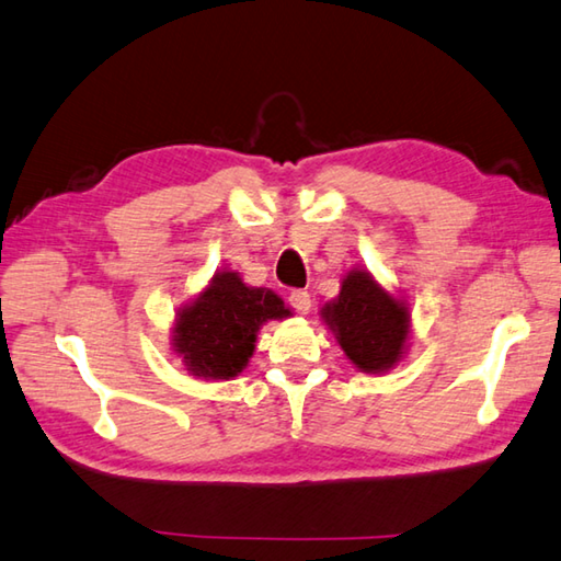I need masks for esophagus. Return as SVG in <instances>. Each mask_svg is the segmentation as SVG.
<instances>
[{
	"instance_id": "34e87169",
	"label": "esophagus",
	"mask_w": 561,
	"mask_h": 561,
	"mask_svg": "<svg viewBox=\"0 0 561 561\" xmlns=\"http://www.w3.org/2000/svg\"><path fill=\"white\" fill-rule=\"evenodd\" d=\"M289 304L294 306L296 313H309L311 311V294L306 289H296L289 294Z\"/></svg>"
}]
</instances>
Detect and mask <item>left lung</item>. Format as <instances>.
<instances>
[{"mask_svg":"<svg viewBox=\"0 0 561 561\" xmlns=\"http://www.w3.org/2000/svg\"><path fill=\"white\" fill-rule=\"evenodd\" d=\"M321 318L345 357L365 375L393 369L409 350V304L383 289L367 270L345 274L340 294L323 306Z\"/></svg>","mask_w":561,"mask_h":561,"instance_id":"1","label":"left lung"}]
</instances>
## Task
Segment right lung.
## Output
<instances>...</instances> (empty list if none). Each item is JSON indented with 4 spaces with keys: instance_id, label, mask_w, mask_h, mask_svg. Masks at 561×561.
<instances>
[{
    "instance_id": "right-lung-1",
    "label": "right lung",
    "mask_w": 561,
    "mask_h": 561,
    "mask_svg": "<svg viewBox=\"0 0 561 561\" xmlns=\"http://www.w3.org/2000/svg\"><path fill=\"white\" fill-rule=\"evenodd\" d=\"M287 316L289 306L272 289L248 287L238 272L221 270L174 316L172 350L192 377L228 381L248 367L260 328Z\"/></svg>"
}]
</instances>
